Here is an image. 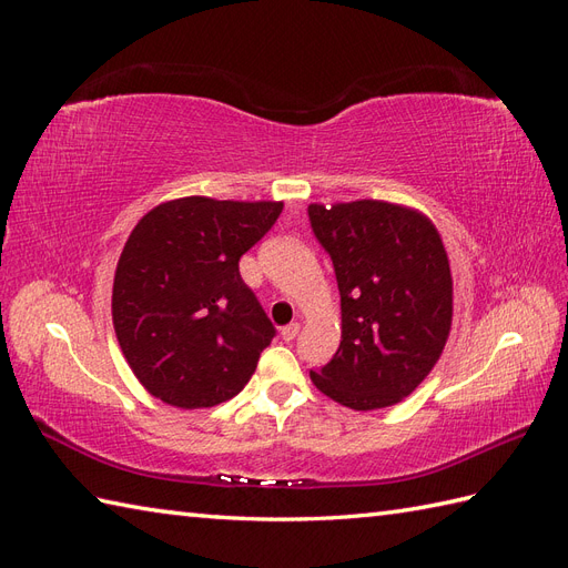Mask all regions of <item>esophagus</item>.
<instances>
[{
    "label": "esophagus",
    "mask_w": 568,
    "mask_h": 568,
    "mask_svg": "<svg viewBox=\"0 0 568 568\" xmlns=\"http://www.w3.org/2000/svg\"><path fill=\"white\" fill-rule=\"evenodd\" d=\"M298 332H301V324H298V322H291V324L282 326V338H284L286 343H291V341H294V338L298 336Z\"/></svg>",
    "instance_id": "34e87169"
}]
</instances>
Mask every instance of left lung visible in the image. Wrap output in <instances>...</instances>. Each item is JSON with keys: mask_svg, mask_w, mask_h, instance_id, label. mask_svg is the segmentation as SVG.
Returning <instances> with one entry per match:
<instances>
[{"mask_svg": "<svg viewBox=\"0 0 568 568\" xmlns=\"http://www.w3.org/2000/svg\"><path fill=\"white\" fill-rule=\"evenodd\" d=\"M341 294V346L311 372L351 409H379L415 390L453 322L448 255L432 220L384 201L307 205Z\"/></svg>", "mask_w": 568, "mask_h": 568, "instance_id": "1", "label": "left lung"}]
</instances>
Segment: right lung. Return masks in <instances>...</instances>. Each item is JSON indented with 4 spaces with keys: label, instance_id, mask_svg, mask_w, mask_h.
Returning a JSON list of instances; mask_svg holds the SVG:
<instances>
[{
    "label": "right lung",
    "instance_id": "1",
    "mask_svg": "<svg viewBox=\"0 0 568 568\" xmlns=\"http://www.w3.org/2000/svg\"><path fill=\"white\" fill-rule=\"evenodd\" d=\"M284 203L186 196L149 211L120 253L113 326L142 386L196 409L242 390L277 334L239 274V257Z\"/></svg>",
    "mask_w": 568,
    "mask_h": 568
}]
</instances>
